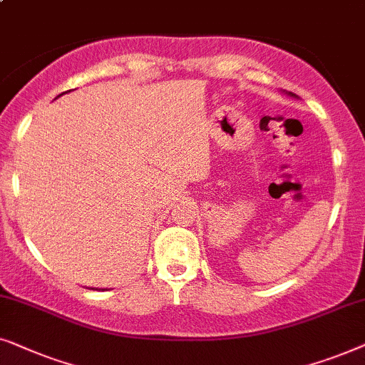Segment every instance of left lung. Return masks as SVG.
Returning <instances> with one entry per match:
<instances>
[{
    "label": "left lung",
    "mask_w": 365,
    "mask_h": 365,
    "mask_svg": "<svg viewBox=\"0 0 365 365\" xmlns=\"http://www.w3.org/2000/svg\"><path fill=\"white\" fill-rule=\"evenodd\" d=\"M284 93L287 95V96H292V98H297V100H299V96L295 95V93H292V91H285V90H284Z\"/></svg>",
    "instance_id": "left-lung-1"
}]
</instances>
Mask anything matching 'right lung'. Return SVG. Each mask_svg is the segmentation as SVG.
<instances>
[{
  "label": "right lung",
  "instance_id": "add662e5",
  "mask_svg": "<svg viewBox=\"0 0 365 365\" xmlns=\"http://www.w3.org/2000/svg\"><path fill=\"white\" fill-rule=\"evenodd\" d=\"M63 95V93H61ZM58 96H60V95H58ZM88 289H91V290H106V289H96V287H88Z\"/></svg>",
  "mask_w": 365,
  "mask_h": 365
}]
</instances>
